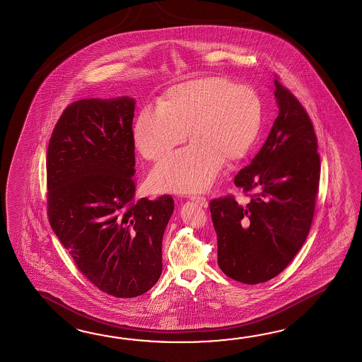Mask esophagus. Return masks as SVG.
<instances>
[{
  "mask_svg": "<svg viewBox=\"0 0 362 362\" xmlns=\"http://www.w3.org/2000/svg\"><path fill=\"white\" fill-rule=\"evenodd\" d=\"M191 200L194 201L196 204H199L201 208H208V200L202 196H192Z\"/></svg>",
  "mask_w": 362,
  "mask_h": 362,
  "instance_id": "1",
  "label": "esophagus"
}]
</instances>
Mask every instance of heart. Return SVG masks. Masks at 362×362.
<instances>
[{
    "mask_svg": "<svg viewBox=\"0 0 362 362\" xmlns=\"http://www.w3.org/2000/svg\"><path fill=\"white\" fill-rule=\"evenodd\" d=\"M262 105L257 92L219 76L170 88L158 107L144 106L134 123L139 152L158 161L188 136L192 144L170 154L149 175L161 192H200L217 180L223 162L243 158L257 140Z\"/></svg>",
    "mask_w": 362,
    "mask_h": 362,
    "instance_id": "b5f03b06",
    "label": "heart"
}]
</instances>
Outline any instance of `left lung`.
Listing matches in <instances>:
<instances>
[{
  "label": "left lung",
  "instance_id": "8db88e82",
  "mask_svg": "<svg viewBox=\"0 0 362 362\" xmlns=\"http://www.w3.org/2000/svg\"><path fill=\"white\" fill-rule=\"evenodd\" d=\"M279 114L265 144L233 183L257 191L247 205L233 196L210 201L218 265L231 279L257 284L281 274L310 230L321 161L312 121L288 89L274 81Z\"/></svg>",
  "mask_w": 362,
  "mask_h": 362
}]
</instances>
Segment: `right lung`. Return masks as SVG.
<instances>
[{
    "label": "right lung",
    "mask_w": 362,
    "mask_h": 362,
    "mask_svg": "<svg viewBox=\"0 0 362 362\" xmlns=\"http://www.w3.org/2000/svg\"><path fill=\"white\" fill-rule=\"evenodd\" d=\"M135 100L69 105L47 156L48 216L75 265L114 298H136L162 273V238L174 200H135Z\"/></svg>",
    "instance_id": "obj_1"
}]
</instances>
